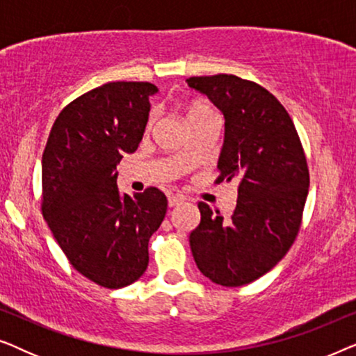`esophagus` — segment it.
Here are the masks:
<instances>
[{
  "label": "esophagus",
  "mask_w": 356,
  "mask_h": 356,
  "mask_svg": "<svg viewBox=\"0 0 356 356\" xmlns=\"http://www.w3.org/2000/svg\"><path fill=\"white\" fill-rule=\"evenodd\" d=\"M184 202V197L183 196H178V194H172V196H168V206L170 207H175V206H179V204Z\"/></svg>",
  "instance_id": "34e87169"
}]
</instances>
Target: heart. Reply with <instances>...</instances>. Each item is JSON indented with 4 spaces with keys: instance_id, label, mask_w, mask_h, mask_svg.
I'll list each match as a JSON object with an SVG mask.
<instances>
[{
    "instance_id": "obj_1",
    "label": "heart",
    "mask_w": 356,
    "mask_h": 356,
    "mask_svg": "<svg viewBox=\"0 0 356 356\" xmlns=\"http://www.w3.org/2000/svg\"><path fill=\"white\" fill-rule=\"evenodd\" d=\"M209 116H217L216 110H213L211 105L202 104V102H197V104H193V105L188 108V120H189V123H194V121L209 118ZM154 123H155V116L152 115V116H150L149 124H147L149 128H152ZM183 155H184V157H186L188 154L184 152Z\"/></svg>"
}]
</instances>
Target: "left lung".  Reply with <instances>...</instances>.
Listing matches in <instances>:
<instances>
[{
    "mask_svg": "<svg viewBox=\"0 0 356 356\" xmlns=\"http://www.w3.org/2000/svg\"><path fill=\"white\" fill-rule=\"evenodd\" d=\"M188 86L225 116V143L216 183L236 178V207L223 220L199 202L201 223L189 235L199 270L223 286L269 272L298 235L309 188L300 136L285 106L264 87L233 74L196 76Z\"/></svg>",
    "mask_w": 356,
    "mask_h": 356,
    "instance_id": "obj_1",
    "label": "left lung"
}]
</instances>
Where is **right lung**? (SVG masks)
Segmentation results:
<instances>
[{"label": "right lung", "instance_id": "right-lung-1", "mask_svg": "<svg viewBox=\"0 0 356 356\" xmlns=\"http://www.w3.org/2000/svg\"><path fill=\"white\" fill-rule=\"evenodd\" d=\"M157 92L126 81L86 92L60 111L43 150V218L70 264L105 289L144 274L149 240L167 212L160 189L129 196L116 186V165L138 149Z\"/></svg>", "mask_w": 356, "mask_h": 356}]
</instances>
